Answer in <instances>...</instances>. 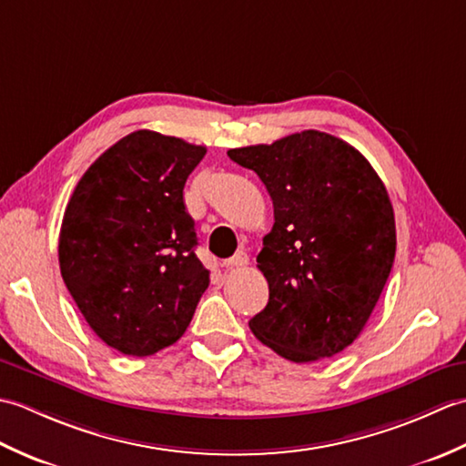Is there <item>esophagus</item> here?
<instances>
[{"label":"esophagus","instance_id":"34e87169","mask_svg":"<svg viewBox=\"0 0 466 466\" xmlns=\"http://www.w3.org/2000/svg\"><path fill=\"white\" fill-rule=\"evenodd\" d=\"M246 264H248V254L246 252H236L232 258L222 262V266H226V268H242Z\"/></svg>","mask_w":466,"mask_h":466}]
</instances>
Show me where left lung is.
I'll use <instances>...</instances> for the list:
<instances>
[{
    "mask_svg": "<svg viewBox=\"0 0 466 466\" xmlns=\"http://www.w3.org/2000/svg\"><path fill=\"white\" fill-rule=\"evenodd\" d=\"M228 156L258 174L274 206L256 258L270 296L250 330L299 364L342 352L369 322L397 252L379 174L356 147L319 130Z\"/></svg>",
    "mask_w": 466,
    "mask_h": 466,
    "instance_id": "obj_1",
    "label": "left lung"
}]
</instances>
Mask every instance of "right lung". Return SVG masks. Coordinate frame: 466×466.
<instances>
[{"label": "right lung", "instance_id": "add662e5", "mask_svg": "<svg viewBox=\"0 0 466 466\" xmlns=\"http://www.w3.org/2000/svg\"><path fill=\"white\" fill-rule=\"evenodd\" d=\"M204 156V146L137 130L107 147L69 198L59 270L86 322L117 352L174 344L210 284L184 204Z\"/></svg>", "mask_w": 466, "mask_h": 466}]
</instances>
